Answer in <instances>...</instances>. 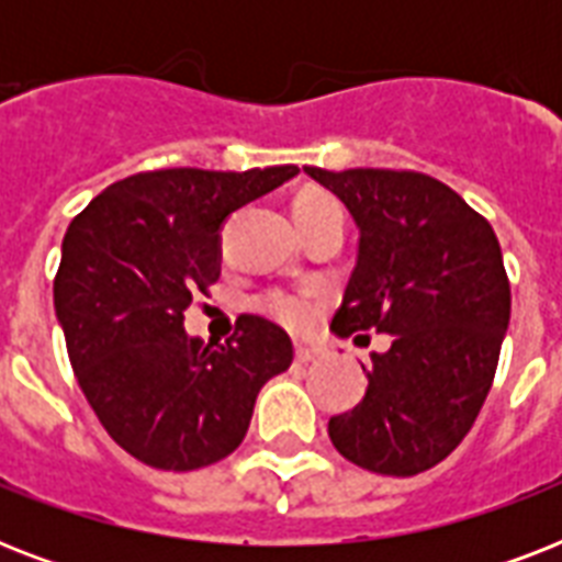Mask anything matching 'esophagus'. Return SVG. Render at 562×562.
Returning <instances> with one entry per match:
<instances>
[{
	"instance_id": "obj_1",
	"label": "esophagus",
	"mask_w": 562,
	"mask_h": 562,
	"mask_svg": "<svg viewBox=\"0 0 562 562\" xmlns=\"http://www.w3.org/2000/svg\"><path fill=\"white\" fill-rule=\"evenodd\" d=\"M294 359H297L300 364H308V361L324 359V350H317V347H308V344H297V347H294Z\"/></svg>"
}]
</instances>
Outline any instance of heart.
I'll list each match as a JSON object with an SVG mask.
<instances>
[{
    "mask_svg": "<svg viewBox=\"0 0 562 562\" xmlns=\"http://www.w3.org/2000/svg\"><path fill=\"white\" fill-rule=\"evenodd\" d=\"M291 212H294V221H306L321 215V212H341V203L335 201L329 192H321V189H303L291 203ZM265 306L291 329L308 326L317 312L315 300L306 297V294H271L265 300Z\"/></svg>",
    "mask_w": 562,
    "mask_h": 562,
    "instance_id": "1",
    "label": "heart"
}]
</instances>
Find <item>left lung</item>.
Returning <instances> with one entry per match:
<instances>
[{"label": "left lung", "mask_w": 562, "mask_h": 562, "mask_svg": "<svg viewBox=\"0 0 562 562\" xmlns=\"http://www.w3.org/2000/svg\"><path fill=\"white\" fill-rule=\"evenodd\" d=\"M303 171L338 194L359 227L333 333L391 335V350L370 356L364 400L329 419L333 446L379 475L431 470L479 417L510 324L496 233L461 194L419 171Z\"/></svg>", "instance_id": "1"}]
</instances>
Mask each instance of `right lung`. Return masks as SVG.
Returning <instances> with one entry per match:
<instances>
[{
	"label": "right lung",
	"mask_w": 562,
	"mask_h": 562,
	"mask_svg": "<svg viewBox=\"0 0 562 562\" xmlns=\"http://www.w3.org/2000/svg\"><path fill=\"white\" fill-rule=\"evenodd\" d=\"M297 171H143L66 229L55 312L69 361L101 426L136 461L189 472L227 458L262 384L291 368V338L271 321L241 315L218 347L189 338L183 312L218 280L229 212Z\"/></svg>",
	"instance_id": "1"
}]
</instances>
